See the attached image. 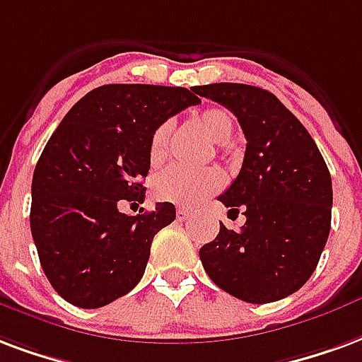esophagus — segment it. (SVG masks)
<instances>
[{
  "instance_id": "1",
  "label": "esophagus",
  "mask_w": 362,
  "mask_h": 362,
  "mask_svg": "<svg viewBox=\"0 0 362 362\" xmlns=\"http://www.w3.org/2000/svg\"><path fill=\"white\" fill-rule=\"evenodd\" d=\"M188 216H189V211H186V209H182V207H178L176 209V218H178V221H188Z\"/></svg>"
}]
</instances>
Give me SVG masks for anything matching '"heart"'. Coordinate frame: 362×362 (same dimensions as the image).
Returning a JSON list of instances; mask_svg holds the SVG:
<instances>
[{
	"label": "heart",
	"mask_w": 362,
	"mask_h": 362,
	"mask_svg": "<svg viewBox=\"0 0 362 362\" xmlns=\"http://www.w3.org/2000/svg\"><path fill=\"white\" fill-rule=\"evenodd\" d=\"M197 127L216 144L228 141L235 128L234 115L222 107H209L195 117ZM170 124L163 122L155 128L149 140V159L153 165L160 163L167 155ZM224 184V174L215 167L186 168L170 167L155 178L153 192L160 202L176 203L184 207H194L202 203L207 195L215 194Z\"/></svg>",
	"instance_id": "1"
}]
</instances>
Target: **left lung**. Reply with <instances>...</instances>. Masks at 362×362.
Returning a JSON list of instances; mask_svg holds the SVG:
<instances>
[{"instance_id": "8db88e82", "label": "left lung", "mask_w": 362, "mask_h": 362, "mask_svg": "<svg viewBox=\"0 0 362 362\" xmlns=\"http://www.w3.org/2000/svg\"><path fill=\"white\" fill-rule=\"evenodd\" d=\"M238 117L247 147L242 170L218 202L245 215L199 249L205 272L230 296L270 303L315 272L332 221V178L317 144L274 93L247 84L195 86Z\"/></svg>"}]
</instances>
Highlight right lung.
Returning a JSON list of instances; mask_svg holds the SVG:
<instances>
[{
    "instance_id": "1",
    "label": "right lung",
    "mask_w": 362,
    "mask_h": 362,
    "mask_svg": "<svg viewBox=\"0 0 362 362\" xmlns=\"http://www.w3.org/2000/svg\"><path fill=\"white\" fill-rule=\"evenodd\" d=\"M195 93L170 86H99L45 144L32 176L30 230L45 276L65 301L98 309L141 280L153 235L176 218V209L165 202L132 216L119 205L144 202L151 134L197 105Z\"/></svg>"
}]
</instances>
